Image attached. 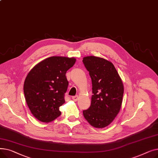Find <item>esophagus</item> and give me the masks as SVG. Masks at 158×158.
Returning <instances> with one entry per match:
<instances>
[{
    "label": "esophagus",
    "mask_w": 158,
    "mask_h": 158,
    "mask_svg": "<svg viewBox=\"0 0 158 158\" xmlns=\"http://www.w3.org/2000/svg\"><path fill=\"white\" fill-rule=\"evenodd\" d=\"M78 98H79L78 95L73 96V97H72V100H73V101H77V99H78Z\"/></svg>",
    "instance_id": "1"
}]
</instances>
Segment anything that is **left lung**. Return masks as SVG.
Segmentation results:
<instances>
[{
    "label": "left lung",
    "instance_id": "obj_1",
    "mask_svg": "<svg viewBox=\"0 0 158 158\" xmlns=\"http://www.w3.org/2000/svg\"><path fill=\"white\" fill-rule=\"evenodd\" d=\"M92 82L91 106L83 110L88 122L96 128H104L114 120L122 103L123 85L113 64L104 58L86 56L82 60Z\"/></svg>",
    "mask_w": 158,
    "mask_h": 158
}]
</instances>
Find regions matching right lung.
I'll return each mask as SVG.
<instances>
[{
	"mask_svg": "<svg viewBox=\"0 0 158 158\" xmlns=\"http://www.w3.org/2000/svg\"><path fill=\"white\" fill-rule=\"evenodd\" d=\"M74 57L52 56L41 61L28 73L23 84L26 103L34 117L50 122L61 114L69 82L66 73L73 66Z\"/></svg>",
	"mask_w": 158,
	"mask_h": 158,
	"instance_id": "add662e5",
	"label": "right lung"
}]
</instances>
